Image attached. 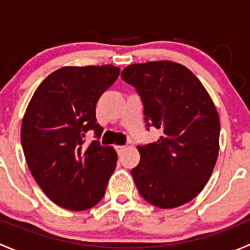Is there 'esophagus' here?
<instances>
[{"label":"esophagus","instance_id":"obj_1","mask_svg":"<svg viewBox=\"0 0 250 250\" xmlns=\"http://www.w3.org/2000/svg\"><path fill=\"white\" fill-rule=\"evenodd\" d=\"M115 148H116V151H117L118 153H121V152H123V151L125 150V146H123V145H116Z\"/></svg>","mask_w":250,"mask_h":250}]
</instances>
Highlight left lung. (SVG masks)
Returning a JSON list of instances; mask_svg holds the SVG:
<instances>
[{
  "mask_svg": "<svg viewBox=\"0 0 250 250\" xmlns=\"http://www.w3.org/2000/svg\"><path fill=\"white\" fill-rule=\"evenodd\" d=\"M121 77L139 93L146 125L162 132L155 143L138 145L132 175L140 195L163 209L190 202L219 155L220 120L210 95L188 67L169 60L129 65Z\"/></svg>",
  "mask_w": 250,
  "mask_h": 250,
  "instance_id": "1",
  "label": "left lung"
}]
</instances>
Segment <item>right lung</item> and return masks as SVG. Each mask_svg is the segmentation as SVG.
Returning <instances> with one entry per match:
<instances>
[{"instance_id": "obj_1", "label": "right lung", "mask_w": 250, "mask_h": 250, "mask_svg": "<svg viewBox=\"0 0 250 250\" xmlns=\"http://www.w3.org/2000/svg\"><path fill=\"white\" fill-rule=\"evenodd\" d=\"M120 69L65 66L52 72L39 85L21 123L22 150L36 183L58 206L85 210L99 202L117 162L112 146L85 135L93 130L99 139L95 107L103 93L113 84Z\"/></svg>"}]
</instances>
